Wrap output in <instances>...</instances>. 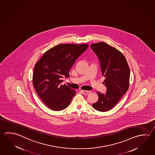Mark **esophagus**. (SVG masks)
Wrapping results in <instances>:
<instances>
[{
  "label": "esophagus",
  "mask_w": 155,
  "mask_h": 155,
  "mask_svg": "<svg viewBox=\"0 0 155 155\" xmlns=\"http://www.w3.org/2000/svg\"><path fill=\"white\" fill-rule=\"evenodd\" d=\"M90 92V91H82V93H83L84 94H89Z\"/></svg>",
  "instance_id": "34e87169"
}]
</instances>
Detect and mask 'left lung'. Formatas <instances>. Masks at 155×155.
I'll return each mask as SVG.
<instances>
[{"label": "left lung", "mask_w": 155, "mask_h": 155, "mask_svg": "<svg viewBox=\"0 0 155 155\" xmlns=\"http://www.w3.org/2000/svg\"><path fill=\"white\" fill-rule=\"evenodd\" d=\"M91 47L99 58L106 93L97 92L98 100L92 104L96 110L105 112L113 109L128 90L130 70L124 54L115 48L104 42H97Z\"/></svg>", "instance_id": "1"}]
</instances>
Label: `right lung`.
I'll return each mask as SVG.
<instances>
[{
  "mask_svg": "<svg viewBox=\"0 0 155 155\" xmlns=\"http://www.w3.org/2000/svg\"><path fill=\"white\" fill-rule=\"evenodd\" d=\"M88 47L86 44H62L49 49L34 67L33 84L42 102L54 111L69 106L76 92L61 84L69 77V71L77 58Z\"/></svg>",
  "mask_w": 155,
  "mask_h": 155,
  "instance_id": "1",
  "label": "right lung"
}]
</instances>
